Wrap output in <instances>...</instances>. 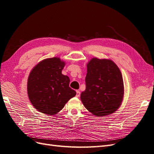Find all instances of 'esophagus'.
Here are the masks:
<instances>
[{
  "label": "esophagus",
  "mask_w": 154,
  "mask_h": 154,
  "mask_svg": "<svg viewBox=\"0 0 154 154\" xmlns=\"http://www.w3.org/2000/svg\"><path fill=\"white\" fill-rule=\"evenodd\" d=\"M76 97H80V91H76Z\"/></svg>",
  "instance_id": "obj_1"
}]
</instances>
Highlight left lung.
<instances>
[{
    "instance_id": "1",
    "label": "left lung",
    "mask_w": 154,
    "mask_h": 154,
    "mask_svg": "<svg viewBox=\"0 0 154 154\" xmlns=\"http://www.w3.org/2000/svg\"><path fill=\"white\" fill-rule=\"evenodd\" d=\"M86 88L80 96L85 108L96 116L114 113L122 103V72L112 60L92 58L87 64Z\"/></svg>"
}]
</instances>
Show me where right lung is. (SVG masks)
I'll list each match as a JSON object with an SVG mask.
<instances>
[{"instance_id":"add662e5","label":"right lung","mask_w":154,"mask_h":154,"mask_svg":"<svg viewBox=\"0 0 154 154\" xmlns=\"http://www.w3.org/2000/svg\"><path fill=\"white\" fill-rule=\"evenodd\" d=\"M66 62L58 57L46 58L31 70L27 80V94L40 112L57 114L76 92L69 87L70 79L62 73Z\"/></svg>"}]
</instances>
